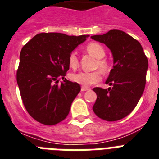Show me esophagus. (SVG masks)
<instances>
[{"label": "esophagus", "instance_id": "esophagus-1", "mask_svg": "<svg viewBox=\"0 0 159 159\" xmlns=\"http://www.w3.org/2000/svg\"><path fill=\"white\" fill-rule=\"evenodd\" d=\"M89 88L88 87H86V86H82V88H81V91H88Z\"/></svg>", "mask_w": 159, "mask_h": 159}]
</instances>
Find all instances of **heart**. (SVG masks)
Here are the masks:
<instances>
[{
    "label": "heart",
    "instance_id": "obj_1",
    "mask_svg": "<svg viewBox=\"0 0 159 159\" xmlns=\"http://www.w3.org/2000/svg\"><path fill=\"white\" fill-rule=\"evenodd\" d=\"M86 51L93 55L94 57L98 59L97 67H99L102 72H107L109 70V64L105 59L103 58L105 56V50L101 45L95 42H91L88 44L86 47ZM68 63L72 68H77L78 66V58L75 52L71 53L68 57ZM73 82H77L83 86H89L100 82L101 79V73L100 71H95L91 73H86V72H80V73H74L71 77Z\"/></svg>",
    "mask_w": 159,
    "mask_h": 159
}]
</instances>
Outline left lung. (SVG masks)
<instances>
[{"label": "left lung", "instance_id": "left-lung-1", "mask_svg": "<svg viewBox=\"0 0 159 159\" xmlns=\"http://www.w3.org/2000/svg\"><path fill=\"white\" fill-rule=\"evenodd\" d=\"M112 52L113 66L105 83L112 87L93 89L97 95L93 111L105 121L122 119L135 109L144 92L149 63L140 43L123 31L112 29L91 36Z\"/></svg>", "mask_w": 159, "mask_h": 159}]
</instances>
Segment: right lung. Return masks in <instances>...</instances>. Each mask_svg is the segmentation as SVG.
Masks as SVG:
<instances>
[{
    "instance_id": "1",
    "label": "right lung",
    "mask_w": 159,
    "mask_h": 159,
    "mask_svg": "<svg viewBox=\"0 0 159 159\" xmlns=\"http://www.w3.org/2000/svg\"><path fill=\"white\" fill-rule=\"evenodd\" d=\"M88 37L42 33L22 48L17 83L26 110L40 123L52 126L68 116L81 91L79 84L64 77L69 69L68 57ZM60 77L64 82L59 84Z\"/></svg>"
}]
</instances>
